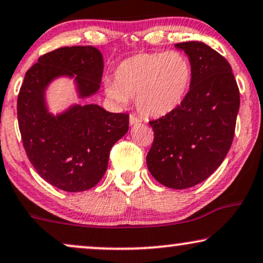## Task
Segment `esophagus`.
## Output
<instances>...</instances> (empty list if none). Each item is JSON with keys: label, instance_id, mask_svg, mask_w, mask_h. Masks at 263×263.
<instances>
[{"label": "esophagus", "instance_id": "1", "mask_svg": "<svg viewBox=\"0 0 263 263\" xmlns=\"http://www.w3.org/2000/svg\"><path fill=\"white\" fill-rule=\"evenodd\" d=\"M138 122H141L140 119L136 118L135 115H129V125L134 126V125H136V123H138Z\"/></svg>", "mask_w": 263, "mask_h": 263}]
</instances>
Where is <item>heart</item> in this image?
Instances as JSON below:
<instances>
[{"mask_svg":"<svg viewBox=\"0 0 263 263\" xmlns=\"http://www.w3.org/2000/svg\"><path fill=\"white\" fill-rule=\"evenodd\" d=\"M191 82V62L182 52H141L120 63L105 93L120 107L136 97L142 115L162 118L181 105Z\"/></svg>","mask_w":263,"mask_h":263,"instance_id":"heart-1","label":"heart"}]
</instances>
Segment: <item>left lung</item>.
I'll return each instance as SVG.
<instances>
[{
	"label": "left lung",
	"instance_id": "1",
	"mask_svg": "<svg viewBox=\"0 0 263 263\" xmlns=\"http://www.w3.org/2000/svg\"><path fill=\"white\" fill-rule=\"evenodd\" d=\"M175 47L191 62L192 82L178 109L149 122L154 141L147 165L158 182L182 190L210 178L227 157L240 96L229 62L216 50L202 41Z\"/></svg>",
	"mask_w": 263,
	"mask_h": 263
}]
</instances>
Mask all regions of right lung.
Segmentation results:
<instances>
[{
	"mask_svg": "<svg viewBox=\"0 0 263 263\" xmlns=\"http://www.w3.org/2000/svg\"><path fill=\"white\" fill-rule=\"evenodd\" d=\"M103 68L97 47H60L39 58L21 87L17 116L25 153L41 178L63 191H85L100 181L110 149L127 134L128 115L77 103L53 114L46 91L67 78L78 99H88L100 89Z\"/></svg>",
	"mask_w": 263,
	"mask_h": 263,
	"instance_id": "right-lung-1",
	"label": "right lung"
}]
</instances>
